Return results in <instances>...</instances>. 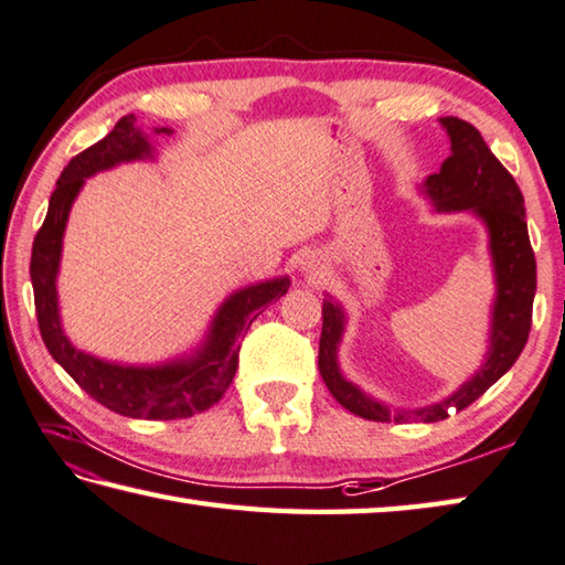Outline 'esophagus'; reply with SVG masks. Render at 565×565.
<instances>
[{
	"label": "esophagus",
	"instance_id": "1",
	"mask_svg": "<svg viewBox=\"0 0 565 565\" xmlns=\"http://www.w3.org/2000/svg\"><path fill=\"white\" fill-rule=\"evenodd\" d=\"M303 269H306V271H313V269H316V264H306Z\"/></svg>",
	"mask_w": 565,
	"mask_h": 565
}]
</instances>
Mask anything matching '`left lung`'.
I'll return each instance as SVG.
<instances>
[{
  "mask_svg": "<svg viewBox=\"0 0 565 565\" xmlns=\"http://www.w3.org/2000/svg\"><path fill=\"white\" fill-rule=\"evenodd\" d=\"M452 140L449 156L439 172L427 178V192L433 194L439 210H471L487 222L491 234V254L497 269V306L494 331H491L489 358L481 371L461 385L445 403L427 409H417L413 419L439 423L459 409L469 407L477 397L504 375L524 351L531 331L533 296H536V256L531 249L524 194L516 180L501 166L494 152L471 122L447 116L439 118ZM343 333V311L335 303L323 301V328L318 343V371L331 395L348 413L373 423H390V417L407 419V415H393L375 399L365 397L361 390L343 381L338 373L335 348Z\"/></svg>",
  "mask_w": 565,
  "mask_h": 565,
  "instance_id": "8db88e82",
  "label": "left lung"
}]
</instances>
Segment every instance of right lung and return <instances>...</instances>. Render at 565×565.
<instances>
[{
  "label": "right lung",
  "mask_w": 565,
  "mask_h": 565,
  "mask_svg": "<svg viewBox=\"0 0 565 565\" xmlns=\"http://www.w3.org/2000/svg\"><path fill=\"white\" fill-rule=\"evenodd\" d=\"M142 156H150L148 140L136 130V118L122 116L106 138L68 160L56 182V190L51 192L46 220L34 237L29 271H32L39 331L51 358L96 403L126 417L182 419L204 413L227 393L239 365L244 333L249 331L252 321L266 306L281 299L289 289V279L266 281L234 294L214 318L210 341L192 361L162 367H122L76 351L61 331L54 284L71 202L84 184V178Z\"/></svg>",
  "instance_id": "1"
}]
</instances>
